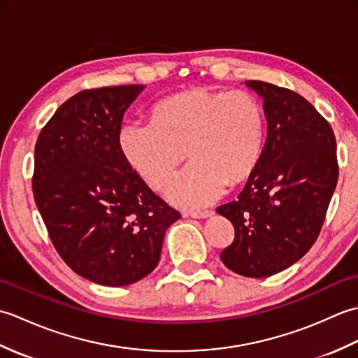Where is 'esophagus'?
Returning a JSON list of instances; mask_svg holds the SVG:
<instances>
[{
  "label": "esophagus",
  "mask_w": 358,
  "mask_h": 358,
  "mask_svg": "<svg viewBox=\"0 0 358 358\" xmlns=\"http://www.w3.org/2000/svg\"><path fill=\"white\" fill-rule=\"evenodd\" d=\"M214 215V210H192L189 212V217L192 218H209Z\"/></svg>",
  "instance_id": "obj_1"
}]
</instances>
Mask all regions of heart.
Masks as SVG:
<instances>
[{
  "label": "heart",
  "instance_id": "heart-1",
  "mask_svg": "<svg viewBox=\"0 0 358 358\" xmlns=\"http://www.w3.org/2000/svg\"><path fill=\"white\" fill-rule=\"evenodd\" d=\"M266 131L263 104L246 90L191 89L158 101L149 123L129 121L117 141L127 164L154 189L169 183L167 199L183 208H201L249 177L260 158Z\"/></svg>",
  "mask_w": 358,
  "mask_h": 358
}]
</instances>
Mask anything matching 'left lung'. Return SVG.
<instances>
[{
  "label": "left lung",
  "instance_id": "left-lung-1",
  "mask_svg": "<svg viewBox=\"0 0 358 358\" xmlns=\"http://www.w3.org/2000/svg\"><path fill=\"white\" fill-rule=\"evenodd\" d=\"M245 85L263 98L268 132L245 189L217 208L235 229L220 258L235 273L263 278L292 266L314 245L338 164L332 127L308 100L271 83Z\"/></svg>",
  "mask_w": 358,
  "mask_h": 358
}]
</instances>
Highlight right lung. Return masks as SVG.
Segmentation results:
<instances>
[{
  "label": "right lung",
  "instance_id": "add662e5",
  "mask_svg": "<svg viewBox=\"0 0 358 358\" xmlns=\"http://www.w3.org/2000/svg\"><path fill=\"white\" fill-rule=\"evenodd\" d=\"M141 85L83 90L59 106L35 146L34 196L53 246L78 275L126 286L155 269L164 234L181 218L118 149Z\"/></svg>",
  "mask_w": 358,
  "mask_h": 358
}]
</instances>
